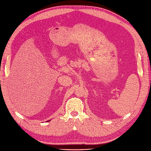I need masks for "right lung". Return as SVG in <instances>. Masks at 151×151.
I'll use <instances>...</instances> for the list:
<instances>
[{"instance_id": "obj_1", "label": "right lung", "mask_w": 151, "mask_h": 151, "mask_svg": "<svg viewBox=\"0 0 151 151\" xmlns=\"http://www.w3.org/2000/svg\"><path fill=\"white\" fill-rule=\"evenodd\" d=\"M50 121H51V120H50Z\"/></svg>"}]
</instances>
